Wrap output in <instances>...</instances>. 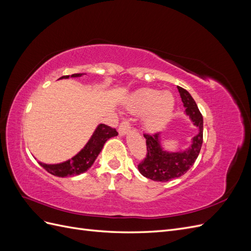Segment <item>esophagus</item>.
<instances>
[{"instance_id": "34e87169", "label": "esophagus", "mask_w": 251, "mask_h": 251, "mask_svg": "<svg viewBox=\"0 0 251 251\" xmlns=\"http://www.w3.org/2000/svg\"><path fill=\"white\" fill-rule=\"evenodd\" d=\"M130 130H131V124H130V121H128L127 119L124 120L123 123L120 124L119 128H118L120 135H126Z\"/></svg>"}]
</instances>
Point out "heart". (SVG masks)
I'll return each instance as SVG.
<instances>
[{"label": "heart", "instance_id": "heart-1", "mask_svg": "<svg viewBox=\"0 0 251 251\" xmlns=\"http://www.w3.org/2000/svg\"><path fill=\"white\" fill-rule=\"evenodd\" d=\"M175 98L171 92L151 88L138 90L127 103V109L136 115L143 114L142 124L148 132H157L173 115Z\"/></svg>", "mask_w": 251, "mask_h": 251}]
</instances>
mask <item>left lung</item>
Segmentation results:
<instances>
[{
	"label": "left lung",
	"mask_w": 251,
	"mask_h": 251,
	"mask_svg": "<svg viewBox=\"0 0 251 251\" xmlns=\"http://www.w3.org/2000/svg\"><path fill=\"white\" fill-rule=\"evenodd\" d=\"M182 102L186 108V114L199 127V134L193 138L192 147L185 151L169 153L160 147L159 134H143L147 142V155L138 163V170L142 176L154 181L166 182L184 175L198 158L203 142V117L194 98L187 91L177 87Z\"/></svg>",
	"instance_id": "obj_1"
}]
</instances>
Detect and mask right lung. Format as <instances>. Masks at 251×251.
<instances>
[{"label": "right lung", "mask_w": 251, "mask_h": 251, "mask_svg": "<svg viewBox=\"0 0 251 251\" xmlns=\"http://www.w3.org/2000/svg\"><path fill=\"white\" fill-rule=\"evenodd\" d=\"M85 73H75L72 74L71 77H79ZM69 75H65L60 78H68ZM116 128L111 127L107 125H100L97 126L92 137L86 144L79 153L71 158L70 160L59 164H45L39 162L43 168L48 173L54 175L56 177H70L79 175L88 171L97 158L98 154L100 153L103 144L109 138L117 136Z\"/></svg>", "instance_id": "add662e5"}]
</instances>
